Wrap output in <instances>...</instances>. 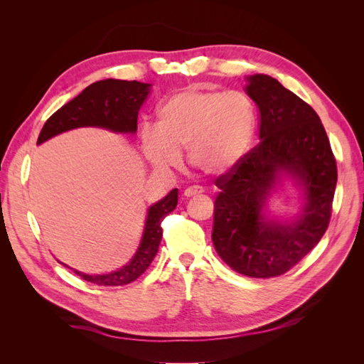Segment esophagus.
Returning <instances> with one entry per match:
<instances>
[{"label":"esophagus","mask_w":364,"mask_h":364,"mask_svg":"<svg viewBox=\"0 0 364 364\" xmlns=\"http://www.w3.org/2000/svg\"><path fill=\"white\" fill-rule=\"evenodd\" d=\"M200 193H203V190L200 188V186L193 185V186H188V188L183 191V196L185 197H193V196H197V194H200Z\"/></svg>","instance_id":"obj_1"}]
</instances>
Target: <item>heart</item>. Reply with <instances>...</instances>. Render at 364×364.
<instances>
[{"instance_id":"obj_1","label":"heart","mask_w":364,"mask_h":364,"mask_svg":"<svg viewBox=\"0 0 364 364\" xmlns=\"http://www.w3.org/2000/svg\"><path fill=\"white\" fill-rule=\"evenodd\" d=\"M257 129V107L246 92L188 87L162 102L156 130H142L141 149L161 170L178 167L186 151L196 171L218 178L245 159Z\"/></svg>"}]
</instances>
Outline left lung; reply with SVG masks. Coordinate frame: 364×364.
Wrapping results in <instances>:
<instances>
[{"mask_svg": "<svg viewBox=\"0 0 364 364\" xmlns=\"http://www.w3.org/2000/svg\"><path fill=\"white\" fill-rule=\"evenodd\" d=\"M246 94L259 111V139L237 167L220 176L213 243L230 269L250 278L289 272L321 241L329 225L337 165L321 118L270 75L247 77ZM289 177L303 191L290 223L263 213L272 191Z\"/></svg>", "mask_w": 364, "mask_h": 364, "instance_id": "8db88e82", "label": "left lung"}]
</instances>
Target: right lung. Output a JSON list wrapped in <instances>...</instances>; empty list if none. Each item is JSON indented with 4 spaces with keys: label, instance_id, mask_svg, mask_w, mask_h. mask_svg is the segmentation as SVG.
Returning a JSON list of instances; mask_svg holds the SVG:
<instances>
[{
    "label": "right lung",
    "instance_id": "1",
    "mask_svg": "<svg viewBox=\"0 0 364 364\" xmlns=\"http://www.w3.org/2000/svg\"><path fill=\"white\" fill-rule=\"evenodd\" d=\"M150 86L149 83L136 80L127 82L117 79H106L90 85L47 119L39 134L38 144H42L62 132L77 127H102L115 134L134 135L136 132L139 107L147 98ZM176 205H178V188L171 190L164 199L149 208L138 250L126 266L105 274H86L79 270H71L85 281L106 285V287L134 282L147 270L158 253L162 238L161 222L165 215L174 211Z\"/></svg>",
    "mask_w": 364,
    "mask_h": 364
}]
</instances>
